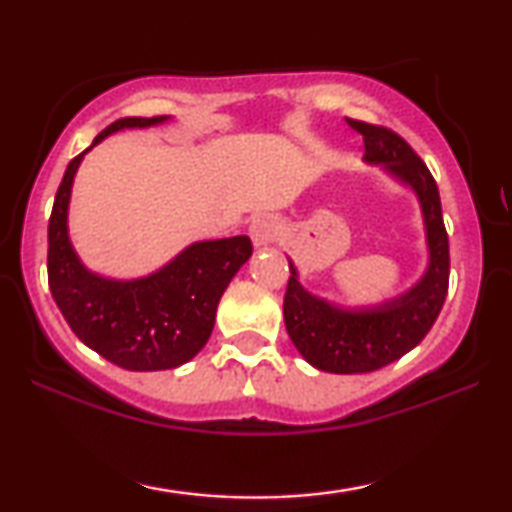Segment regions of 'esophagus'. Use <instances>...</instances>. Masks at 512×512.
Masks as SVG:
<instances>
[{"label": "esophagus", "mask_w": 512, "mask_h": 512, "mask_svg": "<svg viewBox=\"0 0 512 512\" xmlns=\"http://www.w3.org/2000/svg\"><path fill=\"white\" fill-rule=\"evenodd\" d=\"M277 233H279V223L268 214L256 216V219L249 223V235L256 249L268 247V244L277 237Z\"/></svg>", "instance_id": "obj_1"}]
</instances>
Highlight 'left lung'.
<instances>
[{
  "mask_svg": "<svg viewBox=\"0 0 512 512\" xmlns=\"http://www.w3.org/2000/svg\"><path fill=\"white\" fill-rule=\"evenodd\" d=\"M349 128L363 135L366 163L384 165V170L415 191L422 207L429 265L424 277L387 303L373 307H335L312 296L298 282L291 265V277L284 293V324L289 338L303 359L314 368L338 375L373 373L410 349H415L431 331L443 310L450 284V242L440 209L436 179L429 167L394 130L382 125L345 118Z\"/></svg>",
  "mask_w": 512,
  "mask_h": 512,
  "instance_id": "8db88e82",
  "label": "left lung"
}]
</instances>
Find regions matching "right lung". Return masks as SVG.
Instances as JSON below:
<instances>
[{
	"label": "right lung",
	"instance_id": "1",
	"mask_svg": "<svg viewBox=\"0 0 512 512\" xmlns=\"http://www.w3.org/2000/svg\"><path fill=\"white\" fill-rule=\"evenodd\" d=\"M165 121L167 116L118 118L93 146L116 130ZM86 153L67 165L48 219V286L55 305L76 338L116 366L139 373L177 368L205 347L223 291L254 247L247 235L195 242L165 268L130 282L86 270L67 233L69 195Z\"/></svg>",
	"mask_w": 512,
	"mask_h": 512
}]
</instances>
